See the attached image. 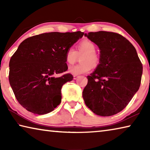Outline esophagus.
Instances as JSON below:
<instances>
[{
	"instance_id": "esophagus-1",
	"label": "esophagus",
	"mask_w": 150,
	"mask_h": 150,
	"mask_svg": "<svg viewBox=\"0 0 150 150\" xmlns=\"http://www.w3.org/2000/svg\"><path fill=\"white\" fill-rule=\"evenodd\" d=\"M79 77V76L78 75H74L73 76V79H74L75 80V79H77Z\"/></svg>"
}]
</instances>
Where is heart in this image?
Masks as SVG:
<instances>
[{
    "instance_id": "heart-1",
    "label": "heart",
    "mask_w": 150,
    "mask_h": 150,
    "mask_svg": "<svg viewBox=\"0 0 150 150\" xmlns=\"http://www.w3.org/2000/svg\"><path fill=\"white\" fill-rule=\"evenodd\" d=\"M76 51L69 48L65 54V61L68 64L73 65L77 62L78 55H82L79 64L73 65L69 68V72L73 75H78L87 73L92 69V65L96 66L99 63L100 58L96 54V46L88 40H84L77 44Z\"/></svg>"
}]
</instances>
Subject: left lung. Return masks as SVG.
I'll use <instances>...</instances> for the list:
<instances>
[{
  "label": "left lung",
  "mask_w": 150,
  "mask_h": 150,
  "mask_svg": "<svg viewBox=\"0 0 150 150\" xmlns=\"http://www.w3.org/2000/svg\"><path fill=\"white\" fill-rule=\"evenodd\" d=\"M100 49V62L87 76L85 105L96 115L110 116L128 105L140 86L143 66L134 45L122 35L99 31L85 34Z\"/></svg>",
  "instance_id": "8db88e82"
}]
</instances>
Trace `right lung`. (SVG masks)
Here are the masks:
<instances>
[{"mask_svg": "<svg viewBox=\"0 0 150 150\" xmlns=\"http://www.w3.org/2000/svg\"><path fill=\"white\" fill-rule=\"evenodd\" d=\"M84 33L48 32L24 40L9 63V82L16 98L28 111L45 115L62 101V87L73 80L65 54Z\"/></svg>", "mask_w": 150, "mask_h": 150, "instance_id": "right-lung-1", "label": "right lung"}]
</instances>
